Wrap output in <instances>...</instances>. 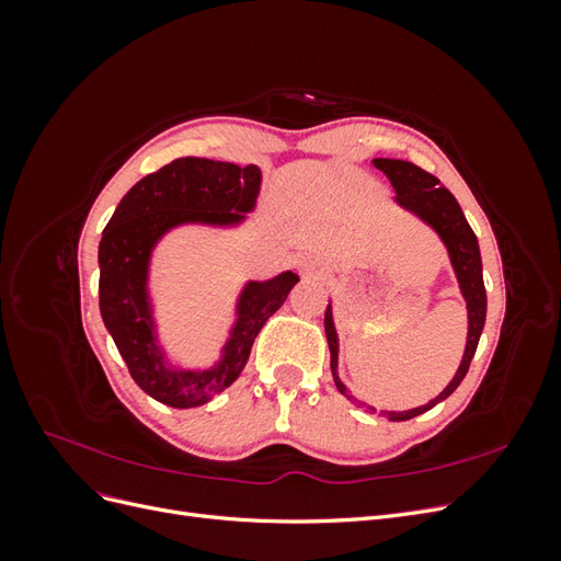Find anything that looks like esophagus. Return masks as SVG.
I'll return each mask as SVG.
<instances>
[{
	"instance_id": "34e87169",
	"label": "esophagus",
	"mask_w": 561,
	"mask_h": 561,
	"mask_svg": "<svg viewBox=\"0 0 561 561\" xmlns=\"http://www.w3.org/2000/svg\"><path fill=\"white\" fill-rule=\"evenodd\" d=\"M301 271L307 276H316L318 274V268H320V262L318 260H313V257H307V260H301Z\"/></svg>"
}]
</instances>
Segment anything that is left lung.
<instances>
[{
  "instance_id": "8db88e82",
  "label": "left lung",
  "mask_w": 561,
  "mask_h": 561,
  "mask_svg": "<svg viewBox=\"0 0 561 561\" xmlns=\"http://www.w3.org/2000/svg\"><path fill=\"white\" fill-rule=\"evenodd\" d=\"M375 165L379 171L390 180L396 190V201L398 206L404 210L414 213L421 217L423 222L431 225L443 243L449 250V260L456 271L458 287H461V295L466 299L468 307V342H466V353L463 360L458 365L454 379L449 386L439 393L435 400L423 407H414L410 412H381L390 421H407L414 419L423 412H428L431 407L437 402L447 400L458 383L463 381L468 375V367L474 351H478L480 344V334L484 330V318H486V290H484V280H482V257H480V245H478V236L470 229L468 219L458 206V201L449 190H445L439 180L431 173L423 171V168L410 163V161H400V159H375ZM325 334H328V344H330V367H332V377L339 388V393H346V386L339 381L336 375V363H339V339L334 330V320H332V307L328 304L325 311ZM355 400V398H351Z\"/></svg>"
}]
</instances>
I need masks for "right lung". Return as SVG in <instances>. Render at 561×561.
<instances>
[{
    "instance_id": "obj_1",
    "label": "right lung",
    "mask_w": 561,
    "mask_h": 561,
    "mask_svg": "<svg viewBox=\"0 0 561 561\" xmlns=\"http://www.w3.org/2000/svg\"><path fill=\"white\" fill-rule=\"evenodd\" d=\"M262 184L257 165L198 157L175 159L142 178L118 203L98 248L100 313L128 365L133 381L154 400L186 410L213 400L243 371L254 336L297 285L285 271L271 280H250L236 304V322L210 369L168 367L159 346L147 290L151 250L180 225L233 227L254 208Z\"/></svg>"
}]
</instances>
